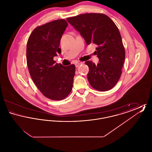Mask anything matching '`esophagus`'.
Segmentation results:
<instances>
[{
	"label": "esophagus",
	"mask_w": 152,
	"mask_h": 152,
	"mask_svg": "<svg viewBox=\"0 0 152 152\" xmlns=\"http://www.w3.org/2000/svg\"><path fill=\"white\" fill-rule=\"evenodd\" d=\"M83 64V63H79V62H77V63H75V66H76V68H78V67H79L80 65H81Z\"/></svg>",
	"instance_id": "obj_1"
}]
</instances>
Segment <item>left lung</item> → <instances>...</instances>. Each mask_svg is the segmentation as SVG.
Wrapping results in <instances>:
<instances>
[{"instance_id":"1","label":"left lung","mask_w":152,"mask_h":152,"mask_svg":"<svg viewBox=\"0 0 152 152\" xmlns=\"http://www.w3.org/2000/svg\"><path fill=\"white\" fill-rule=\"evenodd\" d=\"M66 20L79 31L87 45H97L96 53L99 58L96 65L91 61L88 80L91 86L99 91H107L120 79L125 58L121 36L115 23L106 15L90 13L68 18Z\"/></svg>"}]
</instances>
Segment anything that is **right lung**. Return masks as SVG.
<instances>
[{"label": "right lung", "instance_id": "right-lung-1", "mask_svg": "<svg viewBox=\"0 0 152 152\" xmlns=\"http://www.w3.org/2000/svg\"><path fill=\"white\" fill-rule=\"evenodd\" d=\"M68 23L58 19L38 26L30 35L27 44V63L30 76L46 97L61 100L72 89L75 65L55 63L53 57L60 53V40Z\"/></svg>", "mask_w": 152, "mask_h": 152}]
</instances>
